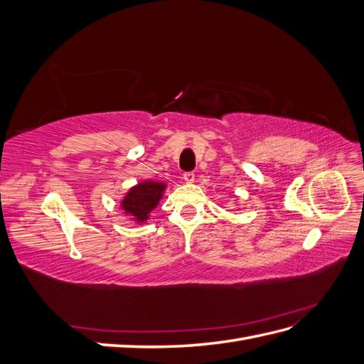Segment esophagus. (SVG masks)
I'll use <instances>...</instances> for the list:
<instances>
[{
	"mask_svg": "<svg viewBox=\"0 0 364 364\" xmlns=\"http://www.w3.org/2000/svg\"><path fill=\"white\" fill-rule=\"evenodd\" d=\"M194 178H196L194 171H185V173H183V179H185V182H193V181H194Z\"/></svg>",
	"mask_w": 364,
	"mask_h": 364,
	"instance_id": "obj_1",
	"label": "esophagus"
}]
</instances>
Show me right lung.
<instances>
[{"instance_id":"right-lung-1","label":"right lung","mask_w":364,"mask_h":364,"mask_svg":"<svg viewBox=\"0 0 364 364\" xmlns=\"http://www.w3.org/2000/svg\"><path fill=\"white\" fill-rule=\"evenodd\" d=\"M164 188V183L158 182H142L136 185L123 200V209L134 215L138 222H144L149 213L158 205Z\"/></svg>"}]
</instances>
